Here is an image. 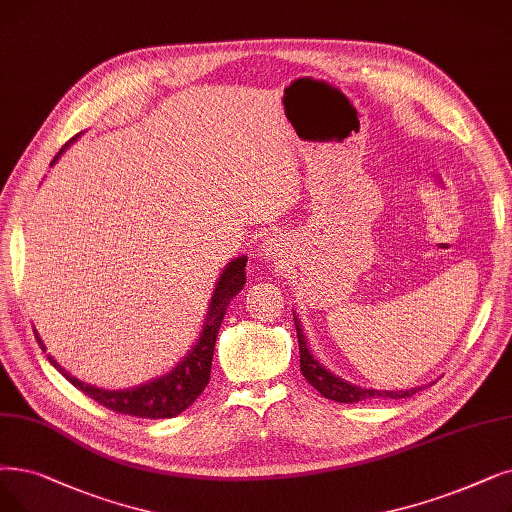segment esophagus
<instances>
[{"label": "esophagus", "instance_id": "34e87169", "mask_svg": "<svg viewBox=\"0 0 512 512\" xmlns=\"http://www.w3.org/2000/svg\"><path fill=\"white\" fill-rule=\"evenodd\" d=\"M278 251H282V249H280V240H278V238H270L268 242L263 244V253H265V255L276 257V255H278Z\"/></svg>", "mask_w": 512, "mask_h": 512}]
</instances>
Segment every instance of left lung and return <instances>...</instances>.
<instances>
[{
  "instance_id": "1",
  "label": "left lung",
  "mask_w": 512,
  "mask_h": 512,
  "mask_svg": "<svg viewBox=\"0 0 512 512\" xmlns=\"http://www.w3.org/2000/svg\"><path fill=\"white\" fill-rule=\"evenodd\" d=\"M295 328H297V339H299V355H301V372L305 379L309 381V385L318 389L326 399H332V402L339 404H355V402H364V399H381V397H389V399H402V397H410L414 395L418 389H406V391H376V389H362L349 385L347 381H341L339 376L330 374L324 366H320L314 355L309 353L307 349V341L303 337V328L299 326V320L295 318Z\"/></svg>"
}]
</instances>
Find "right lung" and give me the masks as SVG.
Segmentation results:
<instances>
[{"mask_svg":"<svg viewBox=\"0 0 512 512\" xmlns=\"http://www.w3.org/2000/svg\"><path fill=\"white\" fill-rule=\"evenodd\" d=\"M75 140V138H73ZM73 140L66 142L60 152L54 157L52 163L58 161L64 148L69 146ZM244 268H247V257H238L226 265L224 274L219 276L217 286L213 291V299L209 303V314L205 320L203 335L198 339V343L192 347V351L186 355L184 362L171 370L167 376H161L157 381H150L146 385L133 387V389H123V391H106L98 389L92 385H85L77 381L75 376H71L56 360H52L48 355V360L62 372V376L69 383H73L79 391L85 395H90L92 399L108 410H113L117 414L125 416H136V418H171L184 412L188 406H192L194 399L203 393L211 379V362H213V349H215V339L221 326V320L226 316V307L230 305V299L240 291L247 282V276H244ZM35 339L39 347H43L37 330H35Z\"/></svg>","mask_w":512,"mask_h":512,"instance_id":"1","label":"right lung"}]
</instances>
